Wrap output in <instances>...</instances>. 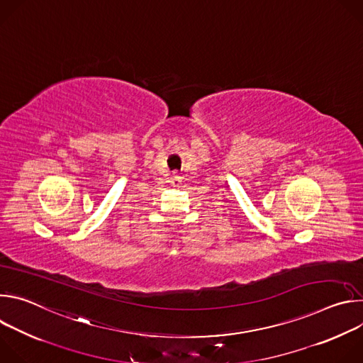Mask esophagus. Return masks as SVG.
Listing matches in <instances>:
<instances>
[{"mask_svg": "<svg viewBox=\"0 0 363 363\" xmlns=\"http://www.w3.org/2000/svg\"><path fill=\"white\" fill-rule=\"evenodd\" d=\"M179 182H181V181H179V178H178L177 175H172V178H171V184H172L174 186H178V185H179Z\"/></svg>", "mask_w": 363, "mask_h": 363, "instance_id": "1", "label": "esophagus"}]
</instances>
